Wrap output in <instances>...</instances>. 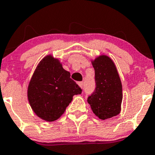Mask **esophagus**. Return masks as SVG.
I'll use <instances>...</instances> for the list:
<instances>
[{
  "label": "esophagus",
  "mask_w": 155,
  "mask_h": 155,
  "mask_svg": "<svg viewBox=\"0 0 155 155\" xmlns=\"http://www.w3.org/2000/svg\"><path fill=\"white\" fill-rule=\"evenodd\" d=\"M78 86H79V87H81V88H82L83 85H84V82H78Z\"/></svg>",
  "instance_id": "esophagus-1"
}]
</instances>
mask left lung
<instances>
[{
    "label": "left lung",
    "mask_w": 155,
    "mask_h": 155,
    "mask_svg": "<svg viewBox=\"0 0 155 155\" xmlns=\"http://www.w3.org/2000/svg\"><path fill=\"white\" fill-rule=\"evenodd\" d=\"M95 69L96 88L88 98L92 112L101 120L119 115L122 110V86L115 63L102 54L91 60Z\"/></svg>",
    "instance_id": "8db88e82"
}]
</instances>
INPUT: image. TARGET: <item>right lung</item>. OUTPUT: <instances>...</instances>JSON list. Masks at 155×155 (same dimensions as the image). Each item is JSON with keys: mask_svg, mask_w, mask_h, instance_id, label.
Masks as SVG:
<instances>
[{"mask_svg": "<svg viewBox=\"0 0 155 155\" xmlns=\"http://www.w3.org/2000/svg\"><path fill=\"white\" fill-rule=\"evenodd\" d=\"M81 89L63 68L59 58L48 54L42 59L28 87V99L35 114L46 122L57 120L66 111L73 96Z\"/></svg>", "mask_w": 155, "mask_h": 155, "instance_id": "obj_1", "label": "right lung"}]
</instances>
